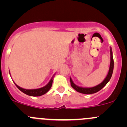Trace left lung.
Masks as SVG:
<instances>
[{
  "mask_svg": "<svg viewBox=\"0 0 127 127\" xmlns=\"http://www.w3.org/2000/svg\"><path fill=\"white\" fill-rule=\"evenodd\" d=\"M110 56H111V62H110V66L109 69L108 74H107V76L105 77V79H104L101 83H100L99 85H97V86H94V87H91V88H86V87H81V86H77L76 84L74 83L73 81L72 80L71 77H70V85L75 90H76L77 92L81 93L83 94H95V93L97 92L99 90L103 88L105 85H107V83L109 81L111 77L112 74H113V69H114V60H113V51H112L111 47H110Z\"/></svg>",
  "mask_w": 127,
  "mask_h": 127,
  "instance_id": "1",
  "label": "left lung"
}]
</instances>
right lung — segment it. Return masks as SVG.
<instances>
[{
  "label": "right lung",
  "instance_id": "add662e5",
  "mask_svg": "<svg viewBox=\"0 0 127 127\" xmlns=\"http://www.w3.org/2000/svg\"><path fill=\"white\" fill-rule=\"evenodd\" d=\"M10 74V73H9ZM55 76V74L53 76V77H51V79H50V81H49L48 84H47L46 86H43L42 88H37V89H24V88L20 87V86H18L16 83H14L16 85V86H17V88L20 90V91H22V92L24 93V94H27V95H29V96H33V97H38V96H41V95L45 94L46 93H47L48 91L50 90V89L51 88V86H52L53 81V77Z\"/></svg>",
  "mask_w": 127,
  "mask_h": 127
}]
</instances>
